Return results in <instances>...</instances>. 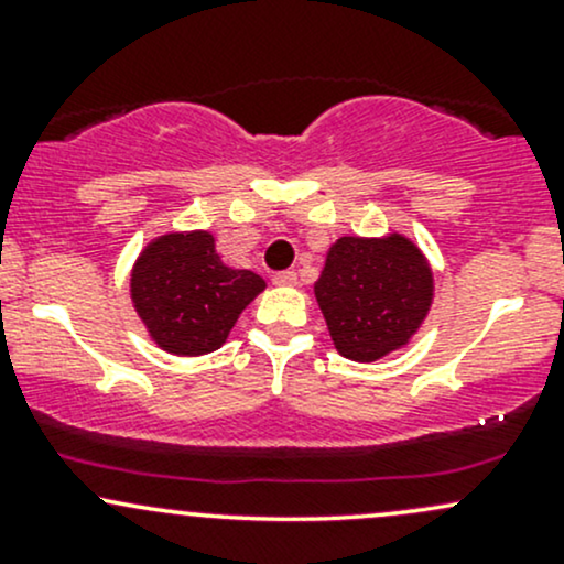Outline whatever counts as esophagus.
<instances>
[{"label": "esophagus", "instance_id": "1", "mask_svg": "<svg viewBox=\"0 0 564 564\" xmlns=\"http://www.w3.org/2000/svg\"><path fill=\"white\" fill-rule=\"evenodd\" d=\"M273 283H275V286H294L296 273H294V270H283V273L273 275Z\"/></svg>", "mask_w": 564, "mask_h": 564}]
</instances>
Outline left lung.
I'll use <instances>...</instances> for the list:
<instances>
[{"instance_id": "obj_1", "label": "left lung", "mask_w": 564, "mask_h": 564, "mask_svg": "<svg viewBox=\"0 0 564 564\" xmlns=\"http://www.w3.org/2000/svg\"><path fill=\"white\" fill-rule=\"evenodd\" d=\"M336 349L371 364L403 347L432 304L430 264L403 236L339 238L315 283Z\"/></svg>"}]
</instances>
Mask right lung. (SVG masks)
<instances>
[{
  "instance_id": "obj_1",
  "label": "right lung",
  "mask_w": 564,
  "mask_h": 564,
  "mask_svg": "<svg viewBox=\"0 0 564 564\" xmlns=\"http://www.w3.org/2000/svg\"><path fill=\"white\" fill-rule=\"evenodd\" d=\"M264 289L251 270H230L209 232L164 236L134 264L132 302L159 347L174 355L212 352L241 310Z\"/></svg>"
}]
</instances>
